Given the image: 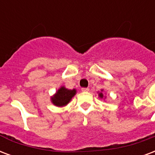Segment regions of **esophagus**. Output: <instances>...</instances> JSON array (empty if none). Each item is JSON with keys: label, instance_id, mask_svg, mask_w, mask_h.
I'll return each instance as SVG.
<instances>
[{"label": "esophagus", "instance_id": "1", "mask_svg": "<svg viewBox=\"0 0 155 155\" xmlns=\"http://www.w3.org/2000/svg\"><path fill=\"white\" fill-rule=\"evenodd\" d=\"M81 91H82V92H88V91H89V88H81Z\"/></svg>", "mask_w": 155, "mask_h": 155}]
</instances>
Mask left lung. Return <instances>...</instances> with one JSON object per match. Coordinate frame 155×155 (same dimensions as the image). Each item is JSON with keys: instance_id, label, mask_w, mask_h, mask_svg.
Instances as JSON below:
<instances>
[{"instance_id": "1", "label": "left lung", "mask_w": 155, "mask_h": 155, "mask_svg": "<svg viewBox=\"0 0 155 155\" xmlns=\"http://www.w3.org/2000/svg\"><path fill=\"white\" fill-rule=\"evenodd\" d=\"M97 93H98V96L100 98H106V96H104L103 95V89H101V92H97Z\"/></svg>"}]
</instances>
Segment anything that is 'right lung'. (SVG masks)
I'll use <instances>...</instances> for the list:
<instances>
[{
	"label": "right lung",
	"mask_w": 155,
	"mask_h": 155,
	"mask_svg": "<svg viewBox=\"0 0 155 155\" xmlns=\"http://www.w3.org/2000/svg\"><path fill=\"white\" fill-rule=\"evenodd\" d=\"M76 94V89H68L65 86H61L56 93L50 97L51 102L54 106L62 107L67 106Z\"/></svg>",
	"instance_id": "add662e5"
}]
</instances>
